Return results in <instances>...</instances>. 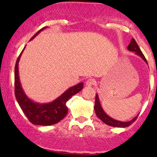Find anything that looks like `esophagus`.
Returning <instances> with one entry per match:
<instances>
[{
    "instance_id": "34e87169",
    "label": "esophagus",
    "mask_w": 157,
    "mask_h": 157,
    "mask_svg": "<svg viewBox=\"0 0 157 157\" xmlns=\"http://www.w3.org/2000/svg\"><path fill=\"white\" fill-rule=\"evenodd\" d=\"M94 83H95V80L92 78H89L86 80V86H92Z\"/></svg>"
}]
</instances>
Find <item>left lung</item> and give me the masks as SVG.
<instances>
[{
	"label": "left lung",
	"mask_w": 157,
	"mask_h": 157,
	"mask_svg": "<svg viewBox=\"0 0 157 157\" xmlns=\"http://www.w3.org/2000/svg\"><path fill=\"white\" fill-rule=\"evenodd\" d=\"M128 50L131 52H135V55H138L139 57H140L141 58L145 61V63L147 64V62L145 59V56H144L142 52L140 50V47L136 44V42L135 41V40L134 38L131 39L130 44L128 45ZM94 111L95 113H96L97 117L102 120L104 123H105L106 125H110V126H113V127H119V128H125L129 126L130 125L134 122L135 120H136L137 118L138 115H136L135 117H134L132 120H131L130 121H127V122H123V121H120V120H115V119H113L112 117L109 116V115L106 113L105 111H104L103 109L102 108L101 103H100V99H99V96L97 94H96V99H95V105H94Z\"/></svg>",
	"instance_id": "left-lung-1"
}]
</instances>
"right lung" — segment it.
Segmentation results:
<instances>
[{
	"mask_svg": "<svg viewBox=\"0 0 157 157\" xmlns=\"http://www.w3.org/2000/svg\"><path fill=\"white\" fill-rule=\"evenodd\" d=\"M47 26L44 27L39 30L30 40H33L40 32ZM24 48L20 54L15 67V94L16 100L23 113L30 122L35 125H52L62 120L68 113V107L66 102L73 95L80 92L83 88V82H79L75 86L68 88L60 96L48 103H39L30 99L23 91L22 85L20 81L18 65Z\"/></svg>",
	"mask_w": 157,
	"mask_h": 157,
	"instance_id": "obj_1",
	"label": "right lung"
}]
</instances>
